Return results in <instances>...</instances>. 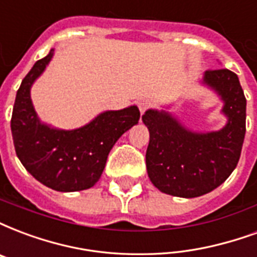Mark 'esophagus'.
<instances>
[{"label": "esophagus", "instance_id": "obj_1", "mask_svg": "<svg viewBox=\"0 0 257 257\" xmlns=\"http://www.w3.org/2000/svg\"><path fill=\"white\" fill-rule=\"evenodd\" d=\"M150 107V101L149 100H145V99H141L140 101H138V108H140V112L141 115L142 113H145V111L148 109V108Z\"/></svg>", "mask_w": 257, "mask_h": 257}]
</instances>
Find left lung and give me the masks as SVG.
Listing matches in <instances>:
<instances>
[{
	"label": "left lung",
	"mask_w": 257,
	"mask_h": 257,
	"mask_svg": "<svg viewBox=\"0 0 257 257\" xmlns=\"http://www.w3.org/2000/svg\"><path fill=\"white\" fill-rule=\"evenodd\" d=\"M200 85L222 103L226 123L219 130L196 131L177 113L150 108L142 121L150 134L146 169L150 181L164 194L196 198L222 184L237 167L245 137L246 100L237 74L227 69L207 70Z\"/></svg>",
	"instance_id": "obj_1"
}]
</instances>
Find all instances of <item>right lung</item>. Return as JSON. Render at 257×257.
Wrapping results in <instances>:
<instances>
[{"instance_id": "right-lung-1", "label": "right lung", "mask_w": 257, "mask_h": 257, "mask_svg": "<svg viewBox=\"0 0 257 257\" xmlns=\"http://www.w3.org/2000/svg\"><path fill=\"white\" fill-rule=\"evenodd\" d=\"M54 57L35 63L17 90L11 128L16 154L27 171L48 188L61 192L88 190L99 181L113 145L138 123L137 105L103 111L86 124L71 130L40 120L31 99V88Z\"/></svg>"}]
</instances>
